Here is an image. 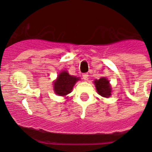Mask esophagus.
<instances>
[{"mask_svg": "<svg viewBox=\"0 0 152 152\" xmlns=\"http://www.w3.org/2000/svg\"><path fill=\"white\" fill-rule=\"evenodd\" d=\"M88 77H89V74L88 73H83V78L84 80H88Z\"/></svg>", "mask_w": 152, "mask_h": 152, "instance_id": "esophagus-1", "label": "esophagus"}]
</instances>
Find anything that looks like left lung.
<instances>
[{
    "mask_svg": "<svg viewBox=\"0 0 152 152\" xmlns=\"http://www.w3.org/2000/svg\"><path fill=\"white\" fill-rule=\"evenodd\" d=\"M94 84L99 95L104 98H109V96H111L112 87L109 84V81L107 78L102 77L99 80H95Z\"/></svg>",
    "mask_w": 152,
    "mask_h": 152,
    "instance_id": "1",
    "label": "left lung"
}]
</instances>
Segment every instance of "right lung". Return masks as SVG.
Wrapping results in <instances>:
<instances>
[{"label": "right lung", "mask_w": 152, "mask_h": 152, "mask_svg": "<svg viewBox=\"0 0 152 152\" xmlns=\"http://www.w3.org/2000/svg\"><path fill=\"white\" fill-rule=\"evenodd\" d=\"M80 77L71 76L66 70H63L59 73L56 80L53 82V90L56 95L66 97L72 92V89Z\"/></svg>", "instance_id": "right-lung-1"}]
</instances>
